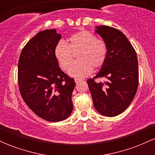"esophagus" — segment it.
<instances>
[{"instance_id": "1", "label": "esophagus", "mask_w": 155, "mask_h": 155, "mask_svg": "<svg viewBox=\"0 0 155 155\" xmlns=\"http://www.w3.org/2000/svg\"><path fill=\"white\" fill-rule=\"evenodd\" d=\"M74 80H75V82H76V83H78V82H79V81H83L84 79H79V78H76V79H74Z\"/></svg>"}]
</instances>
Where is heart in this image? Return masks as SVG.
I'll list each match as a JSON object with an SVG mask.
<instances>
[{"label": "heart", "instance_id": "1", "mask_svg": "<svg viewBox=\"0 0 155 155\" xmlns=\"http://www.w3.org/2000/svg\"><path fill=\"white\" fill-rule=\"evenodd\" d=\"M79 61L68 70L69 75L84 77L90 74L93 68L104 65L107 55V47L103 40L96 38L93 33L87 31H79L68 37L65 43L60 41L55 45L54 54L62 69L66 71L73 62V52H76Z\"/></svg>", "mask_w": 155, "mask_h": 155}]
</instances>
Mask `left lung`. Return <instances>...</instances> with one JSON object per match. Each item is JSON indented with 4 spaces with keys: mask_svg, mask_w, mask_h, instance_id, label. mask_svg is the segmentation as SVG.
Segmentation results:
<instances>
[{
    "mask_svg": "<svg viewBox=\"0 0 155 155\" xmlns=\"http://www.w3.org/2000/svg\"><path fill=\"white\" fill-rule=\"evenodd\" d=\"M95 33L104 39L107 55L101 71L87 80L94 107L106 117L122 113L131 104L138 86V66L136 52L128 39L112 27H96ZM106 77L104 83L95 82L97 78Z\"/></svg>",
    "mask_w": 155,
    "mask_h": 155,
    "instance_id": "left-lung-1",
    "label": "left lung"
}]
</instances>
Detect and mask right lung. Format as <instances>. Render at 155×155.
Listing matches in <instances>:
<instances>
[{"label": "right lung", "mask_w": 155, "mask_h": 155, "mask_svg": "<svg viewBox=\"0 0 155 155\" xmlns=\"http://www.w3.org/2000/svg\"><path fill=\"white\" fill-rule=\"evenodd\" d=\"M61 35L55 29L37 33L22 49L18 63L19 89L37 116L49 122L67 119L73 111L74 79L59 67L54 49Z\"/></svg>", "instance_id": "obj_1"}]
</instances>
